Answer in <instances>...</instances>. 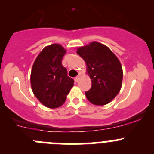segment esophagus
<instances>
[{"label":"esophagus","instance_id":"esophagus-1","mask_svg":"<svg viewBox=\"0 0 154 154\" xmlns=\"http://www.w3.org/2000/svg\"><path fill=\"white\" fill-rule=\"evenodd\" d=\"M79 76H76L75 78V82H78V81L79 80Z\"/></svg>","mask_w":154,"mask_h":154}]
</instances>
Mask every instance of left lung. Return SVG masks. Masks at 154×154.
<instances>
[{
    "mask_svg": "<svg viewBox=\"0 0 154 154\" xmlns=\"http://www.w3.org/2000/svg\"><path fill=\"white\" fill-rule=\"evenodd\" d=\"M76 52L85 61L86 73L92 81V88L85 92L88 100L96 106L109 103L122 87L123 72L119 58L98 42L79 47Z\"/></svg>",
    "mask_w": 154,
    "mask_h": 154,
    "instance_id": "1",
    "label": "left lung"
}]
</instances>
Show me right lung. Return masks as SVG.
<instances>
[{"instance_id": "add662e5", "label": "right lung", "mask_w": 154, "mask_h": 154, "mask_svg": "<svg viewBox=\"0 0 154 154\" xmlns=\"http://www.w3.org/2000/svg\"><path fill=\"white\" fill-rule=\"evenodd\" d=\"M66 50L59 44H51L42 50L33 64L31 85L34 95L45 106L55 109L65 102L74 85L67 69L62 65Z\"/></svg>"}]
</instances>
